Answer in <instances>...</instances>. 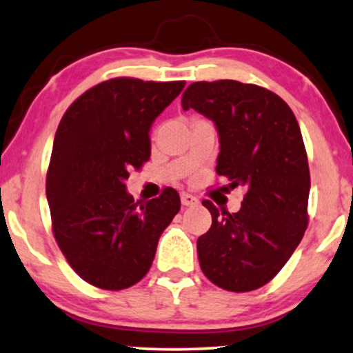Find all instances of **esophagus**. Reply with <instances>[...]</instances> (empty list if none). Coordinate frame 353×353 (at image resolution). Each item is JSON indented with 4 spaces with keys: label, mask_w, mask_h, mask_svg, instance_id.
Returning <instances> with one entry per match:
<instances>
[{
    "label": "esophagus",
    "mask_w": 353,
    "mask_h": 353,
    "mask_svg": "<svg viewBox=\"0 0 353 353\" xmlns=\"http://www.w3.org/2000/svg\"><path fill=\"white\" fill-rule=\"evenodd\" d=\"M196 203H198V200L193 196V194L181 193V205L183 206H193V205H196Z\"/></svg>",
    "instance_id": "obj_1"
}]
</instances>
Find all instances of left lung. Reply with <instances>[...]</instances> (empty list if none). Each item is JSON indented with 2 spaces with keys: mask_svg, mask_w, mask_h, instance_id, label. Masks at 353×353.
<instances>
[{
  "mask_svg": "<svg viewBox=\"0 0 353 353\" xmlns=\"http://www.w3.org/2000/svg\"><path fill=\"white\" fill-rule=\"evenodd\" d=\"M181 107L211 119L219 134L216 173L243 186L241 210L210 200V231L198 238L200 268L231 292L263 288L283 269L309 225L310 173L299 123L279 95L238 81L193 82Z\"/></svg>",
  "mask_w": 353,
  "mask_h": 353,
  "instance_id": "1",
  "label": "left lung"
}]
</instances>
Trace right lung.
<instances>
[{
    "label": "right lung",
    "instance_id": "add662e5",
    "mask_svg": "<svg viewBox=\"0 0 353 353\" xmlns=\"http://www.w3.org/2000/svg\"><path fill=\"white\" fill-rule=\"evenodd\" d=\"M183 87L185 81L109 79L62 115L46 176L52 233L69 266L95 288L120 291L139 283L180 211L176 190L135 203L125 180L150 159L153 120Z\"/></svg>",
    "mask_w": 353,
    "mask_h": 353
}]
</instances>
